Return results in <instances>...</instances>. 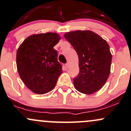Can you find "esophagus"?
<instances>
[{
    "label": "esophagus",
    "instance_id": "34e87169",
    "mask_svg": "<svg viewBox=\"0 0 131 131\" xmlns=\"http://www.w3.org/2000/svg\"><path fill=\"white\" fill-rule=\"evenodd\" d=\"M69 66H70V63L69 62H67V64H66V67L67 69H68L69 67Z\"/></svg>",
    "mask_w": 131,
    "mask_h": 131
}]
</instances>
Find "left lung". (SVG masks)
Segmentation results:
<instances>
[{
  "mask_svg": "<svg viewBox=\"0 0 131 131\" xmlns=\"http://www.w3.org/2000/svg\"><path fill=\"white\" fill-rule=\"evenodd\" d=\"M64 37L74 48L79 58V74L73 79L75 88L86 95L99 91L110 73L112 56L108 44L90 30L67 32Z\"/></svg>",
  "mask_w": 131,
  "mask_h": 131,
  "instance_id": "left-lung-1",
  "label": "left lung"
}]
</instances>
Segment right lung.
Returning <instances> with one entry per match:
<instances>
[{
    "instance_id": "obj_1",
    "label": "right lung",
    "mask_w": 131,
    "mask_h": 131,
    "mask_svg": "<svg viewBox=\"0 0 131 131\" xmlns=\"http://www.w3.org/2000/svg\"><path fill=\"white\" fill-rule=\"evenodd\" d=\"M60 38L57 33L34 34L26 38L17 49L18 73L24 84L35 93L43 95L52 91L62 73L57 52L53 48Z\"/></svg>"
}]
</instances>
